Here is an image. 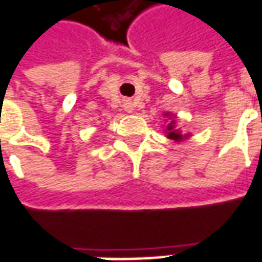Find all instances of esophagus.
<instances>
[{"mask_svg": "<svg viewBox=\"0 0 262 262\" xmlns=\"http://www.w3.org/2000/svg\"><path fill=\"white\" fill-rule=\"evenodd\" d=\"M124 110H126L127 113H132V112L135 110V105H133V103H130V101L124 103Z\"/></svg>", "mask_w": 262, "mask_h": 262, "instance_id": "34e87169", "label": "esophagus"}]
</instances>
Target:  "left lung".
Segmentation results:
<instances>
[{
  "instance_id": "left-lung-1",
  "label": "left lung",
  "mask_w": 262,
  "mask_h": 262,
  "mask_svg": "<svg viewBox=\"0 0 262 262\" xmlns=\"http://www.w3.org/2000/svg\"><path fill=\"white\" fill-rule=\"evenodd\" d=\"M165 116H168V117H171V114L167 113ZM165 133H167V138L168 139H172L176 140V142H178V140H183L184 138H187V135H181V132H178L176 129V120H171V122L168 123L167 124V129H165Z\"/></svg>"
}]
</instances>
